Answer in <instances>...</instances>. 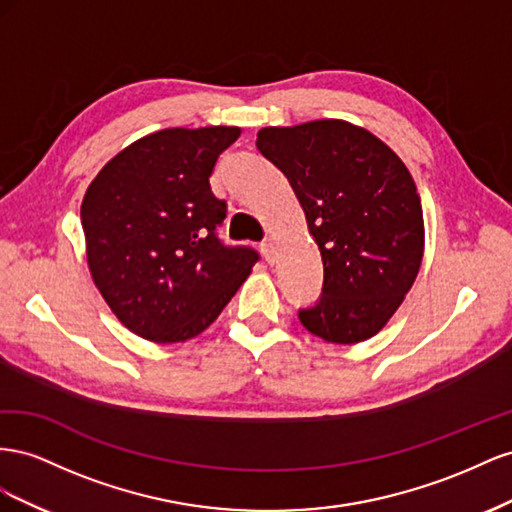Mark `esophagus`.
<instances>
[{
    "label": "esophagus",
    "instance_id": "obj_1",
    "mask_svg": "<svg viewBox=\"0 0 512 512\" xmlns=\"http://www.w3.org/2000/svg\"><path fill=\"white\" fill-rule=\"evenodd\" d=\"M261 253H264L268 264H274V261H276V244L272 240H266L264 244H261Z\"/></svg>",
    "mask_w": 512,
    "mask_h": 512
}]
</instances>
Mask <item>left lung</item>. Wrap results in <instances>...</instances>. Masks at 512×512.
Here are the masks:
<instances>
[{
	"label": "left lung",
	"mask_w": 512,
	"mask_h": 512,
	"mask_svg": "<svg viewBox=\"0 0 512 512\" xmlns=\"http://www.w3.org/2000/svg\"><path fill=\"white\" fill-rule=\"evenodd\" d=\"M257 148L294 188L324 261V294L300 311L302 326L339 345L375 337L425 255L412 173L382 139L345 120L266 126Z\"/></svg>",
	"instance_id": "1"
}]
</instances>
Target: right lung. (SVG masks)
I'll return each mask as SVG.
<instances>
[{"label":"right lung","mask_w":512,"mask_h":512,"mask_svg":"<svg viewBox=\"0 0 512 512\" xmlns=\"http://www.w3.org/2000/svg\"><path fill=\"white\" fill-rule=\"evenodd\" d=\"M238 126L163 128L98 171L81 203L92 281L113 315L152 343L206 330L253 272L257 253L216 238L227 206L212 193L216 158Z\"/></svg>","instance_id":"obj_1"}]
</instances>
